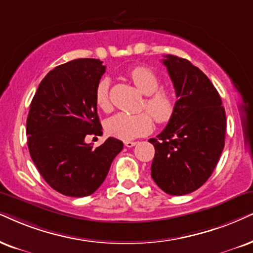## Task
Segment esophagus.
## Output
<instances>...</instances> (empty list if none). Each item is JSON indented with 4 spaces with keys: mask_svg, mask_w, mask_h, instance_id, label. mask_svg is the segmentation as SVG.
Here are the masks:
<instances>
[{
    "mask_svg": "<svg viewBox=\"0 0 253 253\" xmlns=\"http://www.w3.org/2000/svg\"><path fill=\"white\" fill-rule=\"evenodd\" d=\"M135 145H136L135 141H125V146L128 147V148H130V147H133V146H135Z\"/></svg>",
    "mask_w": 253,
    "mask_h": 253,
    "instance_id": "1",
    "label": "esophagus"
}]
</instances>
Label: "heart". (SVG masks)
<instances>
[{
    "label": "heart",
    "instance_id": "obj_1",
    "mask_svg": "<svg viewBox=\"0 0 253 253\" xmlns=\"http://www.w3.org/2000/svg\"><path fill=\"white\" fill-rule=\"evenodd\" d=\"M130 78L139 91L147 95L145 108L152 114L158 124H167L176 112V97L169 88L160 87L161 81L154 71L145 66H137L130 72ZM97 106L104 112L112 110L110 98V81L101 79L94 92ZM147 112L137 114L117 113L108 118L105 128L110 135L129 141L152 132L154 121Z\"/></svg>",
    "mask_w": 253,
    "mask_h": 253
}]
</instances>
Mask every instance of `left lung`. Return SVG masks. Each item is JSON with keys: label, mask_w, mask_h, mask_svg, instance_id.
<instances>
[{"label": "left lung", "mask_w": 253, "mask_h": 253, "mask_svg": "<svg viewBox=\"0 0 253 253\" xmlns=\"http://www.w3.org/2000/svg\"><path fill=\"white\" fill-rule=\"evenodd\" d=\"M165 58L177 105L158 139L149 140L155 148L150 169L165 193L181 196L211 176L224 148L226 118L218 92L200 69L180 57Z\"/></svg>", "instance_id": "8db88e82"}]
</instances>
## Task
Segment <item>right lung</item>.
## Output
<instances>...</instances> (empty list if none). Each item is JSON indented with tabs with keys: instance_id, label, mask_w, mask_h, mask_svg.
Returning <instances> with one entry per match:
<instances>
[{
	"instance_id": "add662e5",
	"label": "right lung",
	"mask_w": 253,
	"mask_h": 253,
	"mask_svg": "<svg viewBox=\"0 0 253 253\" xmlns=\"http://www.w3.org/2000/svg\"><path fill=\"white\" fill-rule=\"evenodd\" d=\"M106 66L93 58L71 60L44 77L30 104L28 147L40 174L58 193L71 197L93 194L124 148L108 137L93 148L86 135L103 134L94 92Z\"/></svg>"
}]
</instances>
